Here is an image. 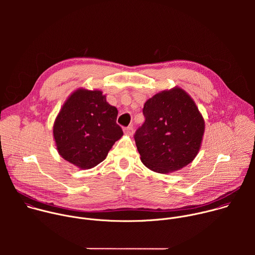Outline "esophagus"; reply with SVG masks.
Instances as JSON below:
<instances>
[{
	"mask_svg": "<svg viewBox=\"0 0 255 255\" xmlns=\"http://www.w3.org/2000/svg\"><path fill=\"white\" fill-rule=\"evenodd\" d=\"M124 131L128 134V135H133V132H134V130H133V127L132 126H128V127H126L125 129H124Z\"/></svg>",
	"mask_w": 255,
	"mask_h": 255,
	"instance_id": "obj_1",
	"label": "esophagus"
}]
</instances>
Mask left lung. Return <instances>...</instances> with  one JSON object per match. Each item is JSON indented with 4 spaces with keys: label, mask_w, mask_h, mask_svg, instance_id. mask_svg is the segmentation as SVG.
Listing matches in <instances>:
<instances>
[{
    "label": "left lung",
    "mask_w": 255,
    "mask_h": 255,
    "mask_svg": "<svg viewBox=\"0 0 255 255\" xmlns=\"http://www.w3.org/2000/svg\"><path fill=\"white\" fill-rule=\"evenodd\" d=\"M145 122L134 135L143 164L168 173L179 170L197 156L205 121L199 109L180 88L162 91L144 104Z\"/></svg>",
    "instance_id": "8db88e82"
}]
</instances>
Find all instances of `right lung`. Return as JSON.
Masks as SVG:
<instances>
[{"label": "right lung", "mask_w": 255, "mask_h": 255, "mask_svg": "<svg viewBox=\"0 0 255 255\" xmlns=\"http://www.w3.org/2000/svg\"><path fill=\"white\" fill-rule=\"evenodd\" d=\"M117 108L101 91L79 89L63 104L54 121L58 153L82 169L95 167L108 155L123 131L116 123Z\"/></svg>", "instance_id": "obj_1"}]
</instances>
